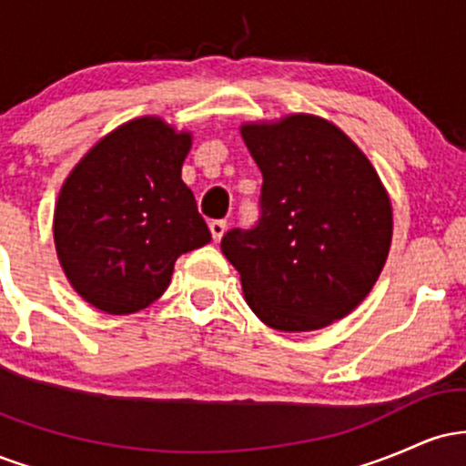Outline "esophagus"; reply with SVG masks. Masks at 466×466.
<instances>
[{
  "label": "esophagus",
  "instance_id": "obj_1",
  "mask_svg": "<svg viewBox=\"0 0 466 466\" xmlns=\"http://www.w3.org/2000/svg\"><path fill=\"white\" fill-rule=\"evenodd\" d=\"M210 234H212V238L215 240H221V237H223V232H226V228H228V223L226 221H221V218H218V221H210Z\"/></svg>",
  "mask_w": 466,
  "mask_h": 466
}]
</instances>
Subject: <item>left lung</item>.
Instances as JSON below:
<instances>
[{
	"label": "left lung",
	"instance_id": "8db88e82",
	"mask_svg": "<svg viewBox=\"0 0 466 466\" xmlns=\"http://www.w3.org/2000/svg\"><path fill=\"white\" fill-rule=\"evenodd\" d=\"M263 173L258 221L223 234L245 300L267 326L315 330L370 293L392 240L377 173L337 127L313 116L240 129Z\"/></svg>",
	"mask_w": 466,
	"mask_h": 466
}]
</instances>
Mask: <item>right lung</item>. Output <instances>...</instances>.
Instances as JSON below:
<instances>
[{"mask_svg": "<svg viewBox=\"0 0 466 466\" xmlns=\"http://www.w3.org/2000/svg\"><path fill=\"white\" fill-rule=\"evenodd\" d=\"M188 133L157 117L117 127L72 170L55 212L56 254L80 296L136 313L168 287L175 260L210 240L181 164Z\"/></svg>", "mask_w": 466, "mask_h": 466, "instance_id": "1", "label": "right lung"}]
</instances>
